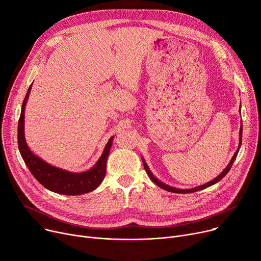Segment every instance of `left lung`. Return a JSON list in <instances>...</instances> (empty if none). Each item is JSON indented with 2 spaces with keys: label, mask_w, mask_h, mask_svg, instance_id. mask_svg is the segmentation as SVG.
<instances>
[{
  "label": "left lung",
  "mask_w": 261,
  "mask_h": 261,
  "mask_svg": "<svg viewBox=\"0 0 261 261\" xmlns=\"http://www.w3.org/2000/svg\"><path fill=\"white\" fill-rule=\"evenodd\" d=\"M241 142H242V122H241V126H240V132H239V146H238V149L236 150V152H235L234 156L231 158V160H230L228 165L226 166V168H225L220 174H219L217 177H215L214 180H212L211 182H208V183H206V184H204V185H201V186H198V187H195V188H191V189H179V188H174V187H171V186H169V185H166V184L162 183L160 180H158L156 177L152 174V172L150 171V169H149L148 165L146 164L145 160L143 159L144 168H145V170H146L147 174L149 175L150 179H151V181L154 182L159 187H161V188H163V189H165V190H167V191H170V193H175V194H189V193H195V191H198V190H201V189H204V188H207V187H210V186L216 184L217 182L221 181V180L223 179V177L225 176V174L229 171V169H230V167H231V165H232V163H234L235 159L237 158V154H238V152H239V149H240V146H241Z\"/></svg>",
  "instance_id": "obj_1"
}]
</instances>
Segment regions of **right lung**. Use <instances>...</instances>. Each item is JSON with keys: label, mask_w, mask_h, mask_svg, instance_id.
I'll list each match as a JSON object with an SVG mask.
<instances>
[{"label": "right lung", "mask_w": 261, "mask_h": 261, "mask_svg": "<svg viewBox=\"0 0 261 261\" xmlns=\"http://www.w3.org/2000/svg\"><path fill=\"white\" fill-rule=\"evenodd\" d=\"M32 90V86L29 88L25 98L22 103L21 115L18 123V146L22 159L24 160L26 166L29 167L32 174L36 177L37 181L43 185L46 189L54 193L77 196L90 193V191L97 188L102 182L107 170V160L112 146L113 136L109 140L105 147L103 152L95 166L85 172H70L55 166L49 165L43 160L35 155L29 148L24 136V111L25 105Z\"/></svg>", "instance_id": "right-lung-1"}]
</instances>
